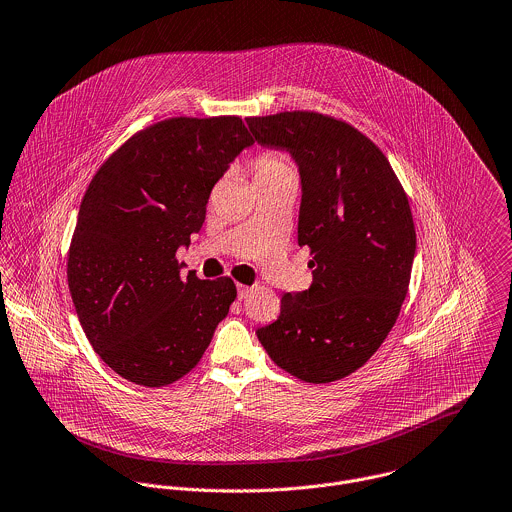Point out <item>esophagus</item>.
Returning a JSON list of instances; mask_svg holds the SVG:
<instances>
[{
  "label": "esophagus",
  "mask_w": 512,
  "mask_h": 512,
  "mask_svg": "<svg viewBox=\"0 0 512 512\" xmlns=\"http://www.w3.org/2000/svg\"><path fill=\"white\" fill-rule=\"evenodd\" d=\"M251 291H253V289H251V287H247V285H237V297H239L241 301H243V299H247Z\"/></svg>",
  "instance_id": "1"
}]
</instances>
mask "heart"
<instances>
[{
    "instance_id": "heart-1",
    "label": "heart",
    "mask_w": 512,
    "mask_h": 512,
    "mask_svg": "<svg viewBox=\"0 0 512 512\" xmlns=\"http://www.w3.org/2000/svg\"><path fill=\"white\" fill-rule=\"evenodd\" d=\"M253 177H255V181L295 177V169L279 153H261L253 163Z\"/></svg>"
}]
</instances>
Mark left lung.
Returning a JSON list of instances; mask_svg holds the SVG:
<instances>
[{
    "instance_id": "8db88e82",
    "label": "left lung",
    "mask_w": 512,
    "mask_h": 512,
    "mask_svg": "<svg viewBox=\"0 0 512 512\" xmlns=\"http://www.w3.org/2000/svg\"><path fill=\"white\" fill-rule=\"evenodd\" d=\"M245 121L261 147L295 161L297 241L313 253L311 287L283 295L257 337L301 381L343 379L381 347L407 297L417 249L409 199L381 149L349 123L313 111Z\"/></svg>"
}]
</instances>
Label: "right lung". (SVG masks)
Returning <instances> with one entry per match:
<instances>
[{
	"mask_svg": "<svg viewBox=\"0 0 512 512\" xmlns=\"http://www.w3.org/2000/svg\"><path fill=\"white\" fill-rule=\"evenodd\" d=\"M253 145L239 117H173L121 145L79 207L67 283L95 353L123 379L163 387L187 375L237 297L175 259L205 221L213 185Z\"/></svg>",
	"mask_w": 512,
	"mask_h": 512,
	"instance_id": "obj_1",
	"label": "right lung"
}]
</instances>
